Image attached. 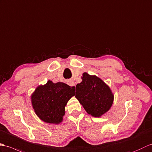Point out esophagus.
Instances as JSON below:
<instances>
[{
    "instance_id": "esophagus-1",
    "label": "esophagus",
    "mask_w": 152,
    "mask_h": 152,
    "mask_svg": "<svg viewBox=\"0 0 152 152\" xmlns=\"http://www.w3.org/2000/svg\"><path fill=\"white\" fill-rule=\"evenodd\" d=\"M67 84L71 86H73V87H75V83H74L72 80H69V81H67Z\"/></svg>"
}]
</instances>
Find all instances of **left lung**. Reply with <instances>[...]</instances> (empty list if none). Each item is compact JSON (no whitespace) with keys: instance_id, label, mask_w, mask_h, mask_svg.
I'll use <instances>...</instances> for the list:
<instances>
[{"instance_id":"left-lung-1","label":"left lung","mask_w":152,"mask_h":152,"mask_svg":"<svg viewBox=\"0 0 152 152\" xmlns=\"http://www.w3.org/2000/svg\"><path fill=\"white\" fill-rule=\"evenodd\" d=\"M82 82L76 85L75 97L88 114L101 117L109 110L114 102V94L110 87L96 75L85 72Z\"/></svg>"}]
</instances>
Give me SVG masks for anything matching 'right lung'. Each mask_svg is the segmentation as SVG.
<instances>
[{"mask_svg":"<svg viewBox=\"0 0 152 152\" xmlns=\"http://www.w3.org/2000/svg\"><path fill=\"white\" fill-rule=\"evenodd\" d=\"M75 95V87L58 82L48 80L39 85L31 95L32 105L40 120L48 124H59L62 122L67 103Z\"/></svg>","mask_w":152,"mask_h":152,"instance_id":"1","label":"right lung"}]
</instances>
